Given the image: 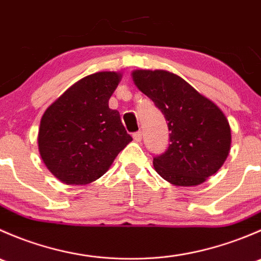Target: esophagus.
<instances>
[{"mask_svg": "<svg viewBox=\"0 0 261 261\" xmlns=\"http://www.w3.org/2000/svg\"><path fill=\"white\" fill-rule=\"evenodd\" d=\"M133 138H134V140L136 141V143L141 141V131H136V133H134Z\"/></svg>", "mask_w": 261, "mask_h": 261, "instance_id": "obj_1", "label": "esophagus"}]
</instances>
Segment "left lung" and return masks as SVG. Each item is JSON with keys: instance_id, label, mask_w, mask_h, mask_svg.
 I'll use <instances>...</instances> for the list:
<instances>
[{"instance_id": "8db88e82", "label": "left lung", "mask_w": 261, "mask_h": 261, "mask_svg": "<svg viewBox=\"0 0 261 261\" xmlns=\"http://www.w3.org/2000/svg\"><path fill=\"white\" fill-rule=\"evenodd\" d=\"M133 78L168 121L170 144L152 160L158 174L175 186L203 183L222 167L230 151L227 118L212 101L173 73L135 70Z\"/></svg>"}]
</instances>
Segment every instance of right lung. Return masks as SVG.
I'll use <instances>...</instances> for the list:
<instances>
[{
    "label": "right lung",
    "instance_id": "right-lung-1",
    "mask_svg": "<svg viewBox=\"0 0 261 261\" xmlns=\"http://www.w3.org/2000/svg\"><path fill=\"white\" fill-rule=\"evenodd\" d=\"M120 74L99 72L82 78L44 114L39 151L46 168L63 183L88 184L106 173L131 140L120 112L109 107Z\"/></svg>",
    "mask_w": 261,
    "mask_h": 261
}]
</instances>
